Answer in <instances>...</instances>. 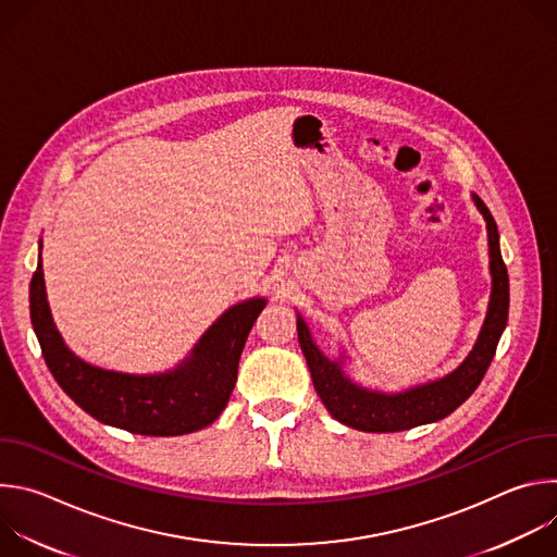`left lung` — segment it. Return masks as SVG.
<instances>
[{
  "mask_svg": "<svg viewBox=\"0 0 557 557\" xmlns=\"http://www.w3.org/2000/svg\"><path fill=\"white\" fill-rule=\"evenodd\" d=\"M471 198L487 222L492 299L475 346L454 372L445 374L443 379L410 387L406 392L387 394L361 387L346 376L342 361H331L314 346L306 322L301 320V314H297V339L306 357L312 385L317 394H320L326 410L339 423L361 432H401L417 425L434 423L451 414L460 404H465L471 392L483 381L496 355L498 339L507 326L509 275L500 256L496 220L479 196L471 194Z\"/></svg>",
  "mask_w": 557,
  "mask_h": 557,
  "instance_id": "obj_1",
  "label": "left lung"
}]
</instances>
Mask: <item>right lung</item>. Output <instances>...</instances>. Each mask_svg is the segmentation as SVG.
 I'll return each instance as SVG.
<instances>
[{
  "label": "right lung",
  "instance_id": "right-lung-1",
  "mask_svg": "<svg viewBox=\"0 0 557 557\" xmlns=\"http://www.w3.org/2000/svg\"><path fill=\"white\" fill-rule=\"evenodd\" d=\"M264 306V297H251L224 310L191 355L170 372L125 374L90 366L67 350L50 314L41 256L30 282V320L54 381L97 421L143 436L189 434L220 417Z\"/></svg>",
  "mask_w": 557,
  "mask_h": 557
}]
</instances>
